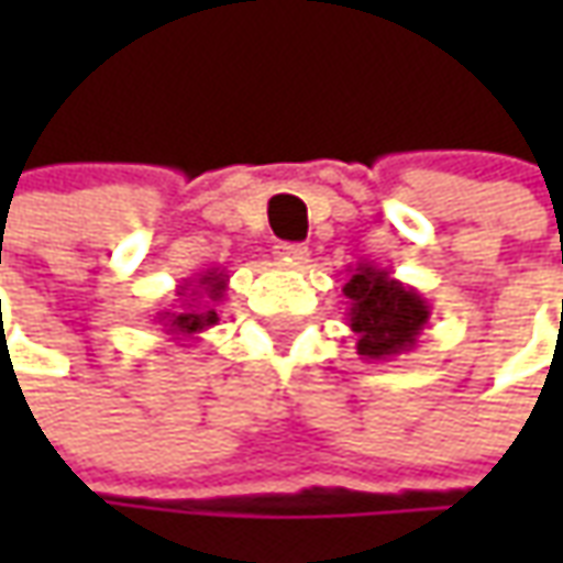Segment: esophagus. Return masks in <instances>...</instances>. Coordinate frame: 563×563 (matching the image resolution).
<instances>
[{
	"label": "esophagus",
	"mask_w": 563,
	"mask_h": 563,
	"mask_svg": "<svg viewBox=\"0 0 563 563\" xmlns=\"http://www.w3.org/2000/svg\"><path fill=\"white\" fill-rule=\"evenodd\" d=\"M274 253H277V258L292 262V265H305V262H310V250H307L305 244H280Z\"/></svg>",
	"instance_id": "esophagus-1"
}]
</instances>
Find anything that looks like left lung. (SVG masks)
Wrapping results in <instances>:
<instances>
[{
  "instance_id": "left-lung-1",
  "label": "left lung",
  "mask_w": 563,
  "mask_h": 563,
  "mask_svg": "<svg viewBox=\"0 0 563 563\" xmlns=\"http://www.w3.org/2000/svg\"><path fill=\"white\" fill-rule=\"evenodd\" d=\"M346 322L355 334V350L367 362H389L410 353L431 319L422 292L395 280L391 271L358 262L343 286Z\"/></svg>"
}]
</instances>
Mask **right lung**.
Instances as JSON below:
<instances>
[{
	"mask_svg": "<svg viewBox=\"0 0 563 563\" xmlns=\"http://www.w3.org/2000/svg\"><path fill=\"white\" fill-rule=\"evenodd\" d=\"M225 289H229L225 268L201 271L177 289V295H180L177 307L156 313V322L165 329V334H172V341L189 346L192 341H198V334H205L220 322L217 307L225 298Z\"/></svg>",
	"mask_w": 563,
	"mask_h": 563,
	"instance_id": "add662e5",
	"label": "right lung"
}]
</instances>
